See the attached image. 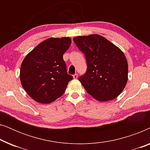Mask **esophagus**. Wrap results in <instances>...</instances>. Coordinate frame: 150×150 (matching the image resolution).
<instances>
[{"instance_id": "esophagus-1", "label": "esophagus", "mask_w": 150, "mask_h": 150, "mask_svg": "<svg viewBox=\"0 0 150 150\" xmlns=\"http://www.w3.org/2000/svg\"><path fill=\"white\" fill-rule=\"evenodd\" d=\"M73 78H74V79H78V74H75L74 75H73Z\"/></svg>"}]
</instances>
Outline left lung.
I'll return each instance as SVG.
<instances>
[{
	"instance_id": "1",
	"label": "left lung",
	"mask_w": 150,
	"mask_h": 150,
	"mask_svg": "<svg viewBox=\"0 0 150 150\" xmlns=\"http://www.w3.org/2000/svg\"><path fill=\"white\" fill-rule=\"evenodd\" d=\"M74 42L87 60V71L79 81L87 93L100 102L116 98L128 81V65L124 52L97 34L76 37Z\"/></svg>"
}]
</instances>
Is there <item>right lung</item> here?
<instances>
[{
	"label": "right lung",
	"mask_w": 150,
	"mask_h": 150,
	"mask_svg": "<svg viewBox=\"0 0 150 150\" xmlns=\"http://www.w3.org/2000/svg\"><path fill=\"white\" fill-rule=\"evenodd\" d=\"M71 39L50 38L43 41L25 57L20 79L24 89L35 101L50 104L64 93L73 77L67 74L63 55Z\"/></svg>",
	"instance_id": "1"
}]
</instances>
